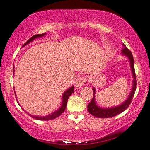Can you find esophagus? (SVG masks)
Listing matches in <instances>:
<instances>
[{"instance_id": "esophagus-1", "label": "esophagus", "mask_w": 150, "mask_h": 150, "mask_svg": "<svg viewBox=\"0 0 150 150\" xmlns=\"http://www.w3.org/2000/svg\"><path fill=\"white\" fill-rule=\"evenodd\" d=\"M85 81H86V79L85 78H78L75 82V88L77 89L81 88V87L83 85V84L85 83Z\"/></svg>"}]
</instances>
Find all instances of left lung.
<instances>
[{
  "label": "left lung",
  "mask_w": 150,
  "mask_h": 150,
  "mask_svg": "<svg viewBox=\"0 0 150 150\" xmlns=\"http://www.w3.org/2000/svg\"><path fill=\"white\" fill-rule=\"evenodd\" d=\"M123 46V49L122 50L121 55L122 56H125L127 57L129 62V65H130V69L132 75V90L129 93V96L127 98L121 103L120 105H117V106L110 107V108H102L97 104L96 100H95V93H96V89L95 87L93 88V98L90 103L88 105V110L89 112L93 116L96 117L98 118H110L112 117L116 116V115L120 114L123 111H125L127 108L129 107V104L131 103L132 100L134 97V93L136 90V75L135 71H134V59L132 55L131 52L129 49L126 47L124 43L122 44Z\"/></svg>",
  "instance_id": "1"
}]
</instances>
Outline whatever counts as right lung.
Returning <instances> with one entry per match:
<instances>
[{
  "instance_id": "obj_1",
  "label": "right lung",
  "mask_w": 150,
  "mask_h": 150,
  "mask_svg": "<svg viewBox=\"0 0 150 150\" xmlns=\"http://www.w3.org/2000/svg\"><path fill=\"white\" fill-rule=\"evenodd\" d=\"M45 35H46V33H42V34H37V35H33L32 38H30L29 40L25 42V43L24 44L23 47L27 45L28 44H29L30 42L34 41L35 40V39L38 38L43 37V36H45ZM13 75H14V72H13ZM14 91H15V90H14ZM73 91H74V86H73V85L70 87V88H68L67 90H65V91L64 92V93L62 94V95L61 106H60V108H59L57 110L54 111L53 112H52L50 115H45V116H35V115H33L29 114V113H28L27 112H25H25L26 113H28V115H30V116L32 117L33 118H34V119H36V120H38L46 121V120H50L55 119V118H57V117L60 116V115H61L64 111H65V108H66V106H67V100H68L69 97L71 95V94L73 93ZM16 100H17V102H18V99H17V96H16ZM18 104H19V103H18Z\"/></svg>"
}]
</instances>
